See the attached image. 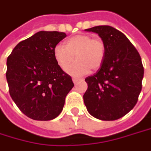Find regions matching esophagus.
<instances>
[{
  "label": "esophagus",
  "mask_w": 151,
  "mask_h": 151,
  "mask_svg": "<svg viewBox=\"0 0 151 151\" xmlns=\"http://www.w3.org/2000/svg\"><path fill=\"white\" fill-rule=\"evenodd\" d=\"M73 83L76 84H78V82H80L81 79H80V78H73Z\"/></svg>",
  "instance_id": "obj_1"
}]
</instances>
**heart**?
Here are the masks:
<instances>
[{
    "label": "heart",
    "mask_w": 151,
    "mask_h": 151,
    "mask_svg": "<svg viewBox=\"0 0 151 151\" xmlns=\"http://www.w3.org/2000/svg\"><path fill=\"white\" fill-rule=\"evenodd\" d=\"M105 55L106 46L103 41L86 34L73 36L65 41L64 46L59 44L54 49V58L59 67L64 72L68 69L67 73L73 76L85 75L91 68L99 69ZM74 57L76 62L72 65Z\"/></svg>",
    "instance_id": "heart-1"
}]
</instances>
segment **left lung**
Masks as SVG:
<instances>
[{
	"label": "left lung",
	"instance_id": "8db88e82",
	"mask_svg": "<svg viewBox=\"0 0 151 151\" xmlns=\"http://www.w3.org/2000/svg\"><path fill=\"white\" fill-rule=\"evenodd\" d=\"M85 31L98 34L105 43L106 55L100 69L85 78L84 104L98 120H118L137 102L144 78L141 57L128 38L112 26L98 25Z\"/></svg>",
	"mask_w": 151,
	"mask_h": 151
}]
</instances>
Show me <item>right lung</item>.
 Instances as JSON below:
<instances>
[{
  "label": "right lung",
  "instance_id": "1",
  "mask_svg": "<svg viewBox=\"0 0 151 151\" xmlns=\"http://www.w3.org/2000/svg\"><path fill=\"white\" fill-rule=\"evenodd\" d=\"M66 37L59 31L37 32L19 42L7 57L6 77L10 96L32 120L56 118L74 86L54 58L55 47Z\"/></svg>",
  "mask_w": 151,
  "mask_h": 151
}]
</instances>
